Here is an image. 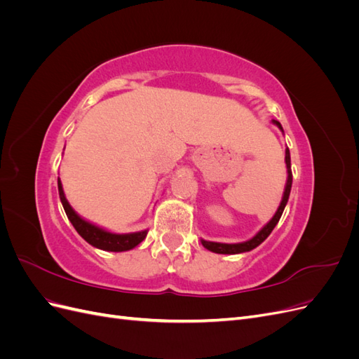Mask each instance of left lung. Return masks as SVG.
I'll use <instances>...</instances> for the list:
<instances>
[{"label": "left lung", "mask_w": 359, "mask_h": 359, "mask_svg": "<svg viewBox=\"0 0 359 359\" xmlns=\"http://www.w3.org/2000/svg\"><path fill=\"white\" fill-rule=\"evenodd\" d=\"M274 124H277L281 128V132H283V127H281V124L278 121H276V119H274ZM286 166H287V182H286V189H285V194H283V201H281L276 215L273 217V219H271V222L266 226H264L262 231L257 232V235L253 236L250 241H245V243H241V244H222V243H210V241H203L202 240L203 247L208 248L210 252H214V253L236 255V253L250 252V250L256 248L259 244H262L266 240V238L269 236V233L273 232L276 224L278 223L281 214H283V211H285V206L287 203L289 194H290V189H292V169H290V153H289V148L286 149Z\"/></svg>", "instance_id": "8db88e82"}]
</instances>
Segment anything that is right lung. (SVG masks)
<instances>
[{"label":"right lung","instance_id":"right-lung-1","mask_svg":"<svg viewBox=\"0 0 359 359\" xmlns=\"http://www.w3.org/2000/svg\"><path fill=\"white\" fill-rule=\"evenodd\" d=\"M58 191H60V199H61V203L64 206V211H66L69 220L72 222L74 229L78 231V233L88 244H91L97 248H100V250H106V252H127V250H132L133 247H136L137 244H140L145 240L148 231L116 235V233L106 232V231L100 229V227H97V226H94L88 222H85L83 219H81V217L73 211V208L69 205L66 196H64V191H62V186H61L60 180H58Z\"/></svg>","mask_w":359,"mask_h":359}]
</instances>
